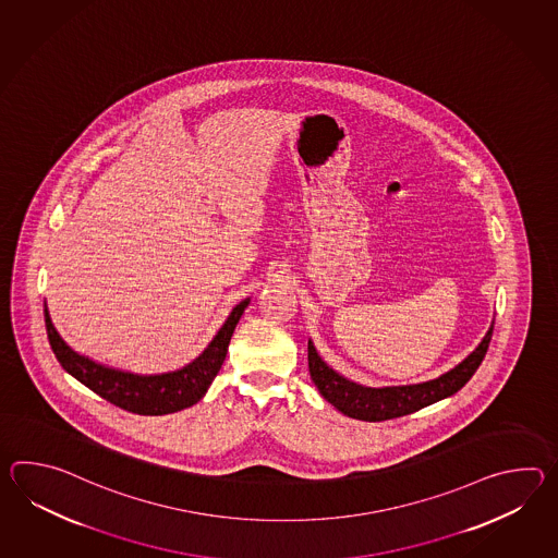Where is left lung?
Segmentation results:
<instances>
[{"label": "left lung", "instance_id": "left-lung-1", "mask_svg": "<svg viewBox=\"0 0 558 558\" xmlns=\"http://www.w3.org/2000/svg\"><path fill=\"white\" fill-rule=\"evenodd\" d=\"M493 326L484 335L481 344L472 350L466 359L457 364L454 368L440 374L438 378L418 383V385L402 386H372L359 385L348 380L340 372H336L320 352L314 347L312 338L308 340V368L310 376L316 388L335 409L340 410L350 418L366 422L390 421L398 416H407L416 410L430 407L438 400L457 395L462 386L472 378V374L481 366L484 354L493 338Z\"/></svg>", "mask_w": 558, "mask_h": 558}]
</instances>
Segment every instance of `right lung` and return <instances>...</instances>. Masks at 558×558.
I'll return each instance as SVG.
<instances>
[{"label": "right lung", "mask_w": 558, "mask_h": 558, "mask_svg": "<svg viewBox=\"0 0 558 558\" xmlns=\"http://www.w3.org/2000/svg\"><path fill=\"white\" fill-rule=\"evenodd\" d=\"M250 298L235 304L228 314L222 328L211 338L198 359L192 360L184 368L163 374H134L118 371L112 366L99 364L68 347L56 326L51 323L50 310L46 306V328L50 338L51 350L60 360L63 371L72 374L75 380L94 390L96 395L112 402L120 409L144 414L161 416L178 410L190 409L208 392L211 380L222 368L230 338L234 335L235 324L248 308Z\"/></svg>", "instance_id": "right-lung-1"}]
</instances>
